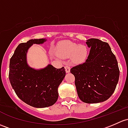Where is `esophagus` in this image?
<instances>
[{
  "label": "esophagus",
  "mask_w": 128,
  "mask_h": 128,
  "mask_svg": "<svg viewBox=\"0 0 128 128\" xmlns=\"http://www.w3.org/2000/svg\"><path fill=\"white\" fill-rule=\"evenodd\" d=\"M65 70H66V72H67V73H68V72H70V68L69 66L68 65H66L65 66Z\"/></svg>",
  "instance_id": "1"
}]
</instances>
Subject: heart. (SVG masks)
<instances>
[{"label":"heart","mask_w":128,"mask_h":128,"mask_svg":"<svg viewBox=\"0 0 128 128\" xmlns=\"http://www.w3.org/2000/svg\"><path fill=\"white\" fill-rule=\"evenodd\" d=\"M88 48L84 45H79L70 41L62 42L58 47V54L62 57L70 58L74 62L81 64L88 58Z\"/></svg>","instance_id":"1"}]
</instances>
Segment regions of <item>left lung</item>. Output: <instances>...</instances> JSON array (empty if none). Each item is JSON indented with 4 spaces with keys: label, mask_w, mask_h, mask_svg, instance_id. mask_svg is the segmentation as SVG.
Here are the masks:
<instances>
[{
    "label": "left lung",
    "mask_w": 128,
    "mask_h": 128,
    "mask_svg": "<svg viewBox=\"0 0 128 128\" xmlns=\"http://www.w3.org/2000/svg\"><path fill=\"white\" fill-rule=\"evenodd\" d=\"M90 52L85 62L73 67L78 96L85 103H99L112 95L119 80L116 57L107 42L90 38L86 42Z\"/></svg>",
    "instance_id": "obj_1"
}]
</instances>
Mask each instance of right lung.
<instances>
[{"instance_id":"add662e5","label":"right lung","mask_w":128,"mask_h":128,"mask_svg":"<svg viewBox=\"0 0 128 128\" xmlns=\"http://www.w3.org/2000/svg\"><path fill=\"white\" fill-rule=\"evenodd\" d=\"M45 38L31 39L17 46L10 60L9 80L14 92L27 104L45 108L53 106L58 98L59 86L65 77L64 67L56 68L51 64L41 69L30 68L27 53L33 44H42Z\"/></svg>"}]
</instances>
